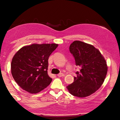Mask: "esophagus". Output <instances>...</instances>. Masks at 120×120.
<instances>
[{"label": "esophagus", "mask_w": 120, "mask_h": 120, "mask_svg": "<svg viewBox=\"0 0 120 120\" xmlns=\"http://www.w3.org/2000/svg\"><path fill=\"white\" fill-rule=\"evenodd\" d=\"M57 76L59 77H63L64 76V74H62V73H60V74H59L57 75Z\"/></svg>", "instance_id": "34e87169"}]
</instances>
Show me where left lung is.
Instances as JSON below:
<instances>
[{"label":"left lung","instance_id":"left-lung-1","mask_svg":"<svg viewBox=\"0 0 120 120\" xmlns=\"http://www.w3.org/2000/svg\"><path fill=\"white\" fill-rule=\"evenodd\" d=\"M69 50L80 71L76 72L74 82L67 88L75 96H88L98 90L104 82L107 72L106 61L94 46L79 41L73 42Z\"/></svg>","mask_w":120,"mask_h":120}]
</instances>
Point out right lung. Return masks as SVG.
<instances>
[{
	"mask_svg": "<svg viewBox=\"0 0 120 120\" xmlns=\"http://www.w3.org/2000/svg\"><path fill=\"white\" fill-rule=\"evenodd\" d=\"M57 44H33L18 51L11 61V71L24 90L36 94L45 88L52 79L48 74V59Z\"/></svg>",
	"mask_w": 120,
	"mask_h": 120,
	"instance_id": "right-lung-1",
	"label": "right lung"
}]
</instances>
